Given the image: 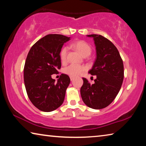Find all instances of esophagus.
Masks as SVG:
<instances>
[{"mask_svg": "<svg viewBox=\"0 0 146 146\" xmlns=\"http://www.w3.org/2000/svg\"><path fill=\"white\" fill-rule=\"evenodd\" d=\"M74 78H75V77H73V76H70V79H71V81L73 80Z\"/></svg>", "mask_w": 146, "mask_h": 146, "instance_id": "obj_1", "label": "esophagus"}]
</instances>
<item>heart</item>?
<instances>
[{
  "mask_svg": "<svg viewBox=\"0 0 146 146\" xmlns=\"http://www.w3.org/2000/svg\"><path fill=\"white\" fill-rule=\"evenodd\" d=\"M71 46L78 51L83 56H89L91 53V48L90 44L84 40H77L74 42ZM68 49L67 47H63L60 51V58L62 62H65L67 59ZM86 70L85 66L78 64H71L64 68V73L71 76H76Z\"/></svg>",
  "mask_w": 146,
  "mask_h": 146,
  "instance_id": "1",
  "label": "heart"
}]
</instances>
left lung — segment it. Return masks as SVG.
I'll use <instances>...</instances> for the list:
<instances>
[{"instance_id": "8db88e82", "label": "left lung", "mask_w": 146, "mask_h": 146, "mask_svg": "<svg viewBox=\"0 0 146 146\" xmlns=\"http://www.w3.org/2000/svg\"><path fill=\"white\" fill-rule=\"evenodd\" d=\"M95 41L97 58L93 68L89 71L97 75L95 83L82 78L80 88L83 102L95 110L107 107L117 97L123 80V64L117 48L111 42L100 35H89Z\"/></svg>"}]
</instances>
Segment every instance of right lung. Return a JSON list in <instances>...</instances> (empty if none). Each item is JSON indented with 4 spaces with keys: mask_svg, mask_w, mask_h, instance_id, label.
<instances>
[{
    "mask_svg": "<svg viewBox=\"0 0 146 146\" xmlns=\"http://www.w3.org/2000/svg\"><path fill=\"white\" fill-rule=\"evenodd\" d=\"M70 37L49 34L31 47L24 68V80L31 103L39 110L50 112L62 104L70 83L68 75L61 74L57 82L51 75L61 68L60 51Z\"/></svg>",
    "mask_w": 146,
    "mask_h": 146,
    "instance_id": "add662e5",
    "label": "right lung"
}]
</instances>
